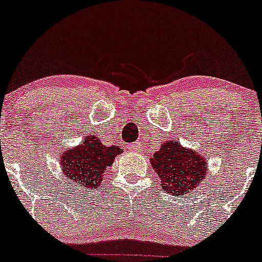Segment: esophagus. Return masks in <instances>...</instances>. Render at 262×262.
Masks as SVG:
<instances>
[{
  "label": "esophagus",
  "instance_id": "esophagus-1",
  "mask_svg": "<svg viewBox=\"0 0 262 262\" xmlns=\"http://www.w3.org/2000/svg\"><path fill=\"white\" fill-rule=\"evenodd\" d=\"M128 147H130V150H132V151H137V150H140V148L142 147V143L132 142V143H130V145H128Z\"/></svg>",
  "mask_w": 262,
  "mask_h": 262
}]
</instances>
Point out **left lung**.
<instances>
[{"label": "left lung", "instance_id": "left-lung-1", "mask_svg": "<svg viewBox=\"0 0 262 262\" xmlns=\"http://www.w3.org/2000/svg\"><path fill=\"white\" fill-rule=\"evenodd\" d=\"M151 165L161 179V186L172 196L192 191L206 175V157L184 148L180 142L167 141L151 157Z\"/></svg>", "mask_w": 262, "mask_h": 262}]
</instances>
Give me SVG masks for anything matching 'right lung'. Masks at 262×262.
<instances>
[{
	"label": "right lung",
	"mask_w": 262,
	"mask_h": 262,
	"mask_svg": "<svg viewBox=\"0 0 262 262\" xmlns=\"http://www.w3.org/2000/svg\"><path fill=\"white\" fill-rule=\"evenodd\" d=\"M122 152L117 146H105L96 136H87L77 147L67 150L61 156L62 172L75 184L86 190L101 185L102 173L115 161V156Z\"/></svg>",
	"instance_id": "obj_1"
}]
</instances>
